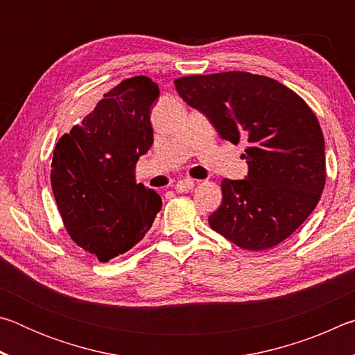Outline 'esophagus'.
Masks as SVG:
<instances>
[{
	"label": "esophagus",
	"mask_w": 355,
	"mask_h": 355,
	"mask_svg": "<svg viewBox=\"0 0 355 355\" xmlns=\"http://www.w3.org/2000/svg\"><path fill=\"white\" fill-rule=\"evenodd\" d=\"M192 188H194V180H191V178L180 180V182L175 184L177 192H186V191H191Z\"/></svg>",
	"instance_id": "esophagus-1"
}]
</instances>
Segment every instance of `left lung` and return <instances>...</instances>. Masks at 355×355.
Returning <instances> with one entry per match:
<instances>
[{
	"mask_svg": "<svg viewBox=\"0 0 355 355\" xmlns=\"http://www.w3.org/2000/svg\"><path fill=\"white\" fill-rule=\"evenodd\" d=\"M222 139L249 147L245 180L224 178L209 227L245 250H266L302 225L326 183L324 136L313 111L272 78L224 71L173 81Z\"/></svg>",
	"mask_w": 355,
	"mask_h": 355,
	"instance_id": "obj_1",
	"label": "left lung"
}]
</instances>
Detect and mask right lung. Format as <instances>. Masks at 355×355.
<instances>
[{
  "label": "right lung",
  "instance_id": "add662e5",
  "mask_svg": "<svg viewBox=\"0 0 355 355\" xmlns=\"http://www.w3.org/2000/svg\"><path fill=\"white\" fill-rule=\"evenodd\" d=\"M158 84L133 76L103 95L51 161V188L70 238L100 261L128 252L146 236L163 207L135 167L153 144L150 107Z\"/></svg>",
  "mask_w": 355,
  "mask_h": 355
}]
</instances>
